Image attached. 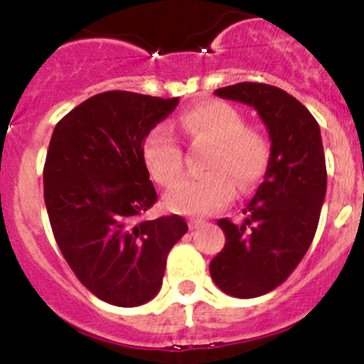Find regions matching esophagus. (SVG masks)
<instances>
[{
    "label": "esophagus",
    "instance_id": "34e87169",
    "mask_svg": "<svg viewBox=\"0 0 364 364\" xmlns=\"http://www.w3.org/2000/svg\"><path fill=\"white\" fill-rule=\"evenodd\" d=\"M205 222L200 220V218H189V222H188L189 230H198V228H202Z\"/></svg>",
    "mask_w": 364,
    "mask_h": 364
}]
</instances>
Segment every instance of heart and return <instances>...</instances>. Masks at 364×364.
I'll return each mask as SVG.
<instances>
[{
  "mask_svg": "<svg viewBox=\"0 0 364 364\" xmlns=\"http://www.w3.org/2000/svg\"><path fill=\"white\" fill-rule=\"evenodd\" d=\"M180 127L195 144H210L205 169L210 175L178 178L184 173V151L166 125L154 127L144 142V162L159 184H176L166 195L169 210L191 217H205L235 197V184L250 191L262 178L269 162V144L262 133L244 125L239 111L224 102H204L180 117Z\"/></svg>",
  "mask_w": 364,
  "mask_h": 364,
  "instance_id": "heart-1",
  "label": "heart"
}]
</instances>
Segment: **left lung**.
<instances>
[{"instance_id": "left-lung-1", "label": "left lung", "mask_w": 364, "mask_h": 364, "mask_svg": "<svg viewBox=\"0 0 364 364\" xmlns=\"http://www.w3.org/2000/svg\"><path fill=\"white\" fill-rule=\"evenodd\" d=\"M215 95L255 109L272 140L264 180L244 220H218L226 244L210 264L224 294L253 299L290 277L314 240L326 195L323 140L311 112L279 87L242 82Z\"/></svg>"}]
</instances>
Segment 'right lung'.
Returning a JSON list of instances; mask_svg holds the SVG:
<instances>
[{"label": "right lung", "instance_id": "right-lung-1", "mask_svg": "<svg viewBox=\"0 0 364 364\" xmlns=\"http://www.w3.org/2000/svg\"><path fill=\"white\" fill-rule=\"evenodd\" d=\"M178 98L107 91L58 122L43 167L54 239L87 290L140 306L162 288L167 253L188 231L178 215L146 220L156 191L144 142Z\"/></svg>", "mask_w": 364, "mask_h": 364}]
</instances>
